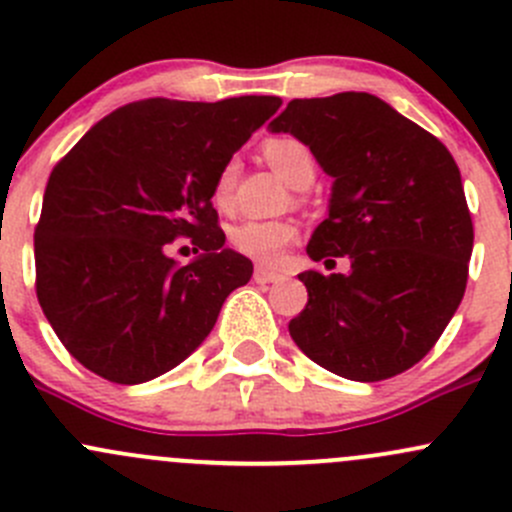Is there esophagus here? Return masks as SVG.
<instances>
[{
  "label": "esophagus",
  "instance_id": "1",
  "mask_svg": "<svg viewBox=\"0 0 512 512\" xmlns=\"http://www.w3.org/2000/svg\"><path fill=\"white\" fill-rule=\"evenodd\" d=\"M252 280H255L257 285H272V282H280L282 275L280 272L267 270V267H255V275H252Z\"/></svg>",
  "mask_w": 512,
  "mask_h": 512
}]
</instances>
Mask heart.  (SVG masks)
<instances>
[{
  "instance_id": "obj_1",
  "label": "heart",
  "mask_w": 512,
  "mask_h": 512,
  "mask_svg": "<svg viewBox=\"0 0 512 512\" xmlns=\"http://www.w3.org/2000/svg\"><path fill=\"white\" fill-rule=\"evenodd\" d=\"M267 163L294 188H307L317 175V160L312 148L292 136H277L262 146ZM235 165L227 163L213 183L215 208H227L232 193ZM297 225L292 220H242L230 230L232 250L260 265H277L289 242L297 240Z\"/></svg>"
}]
</instances>
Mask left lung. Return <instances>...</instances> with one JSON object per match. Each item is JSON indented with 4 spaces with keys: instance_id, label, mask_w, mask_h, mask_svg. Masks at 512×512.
<instances>
[{
    "instance_id": "8db88e82",
    "label": "left lung",
    "mask_w": 512,
    "mask_h": 512,
    "mask_svg": "<svg viewBox=\"0 0 512 512\" xmlns=\"http://www.w3.org/2000/svg\"><path fill=\"white\" fill-rule=\"evenodd\" d=\"M312 148L332 175L329 215L307 255L347 275L307 270L294 344L352 381H381L418 364L461 304L473 220L448 148L371 94L294 98L270 123Z\"/></svg>"
}]
</instances>
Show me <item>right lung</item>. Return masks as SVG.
I'll list each match as a JSON object with an SVG mask.
<instances>
[{"instance_id":"right-lung-1","label":"right lung","mask_w":512,"mask_h":512,"mask_svg":"<svg viewBox=\"0 0 512 512\" xmlns=\"http://www.w3.org/2000/svg\"><path fill=\"white\" fill-rule=\"evenodd\" d=\"M280 96L146 98L96 123L49 175L34 230L36 297L69 354L143 384L203 344L252 262L227 250L213 183ZM190 236L201 255H164Z\"/></svg>"}]
</instances>
